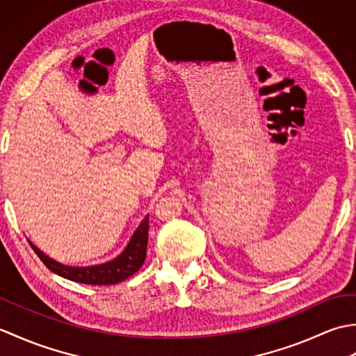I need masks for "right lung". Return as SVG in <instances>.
Wrapping results in <instances>:
<instances>
[{"instance_id":"add662e5","label":"right lung","mask_w":356,"mask_h":356,"mask_svg":"<svg viewBox=\"0 0 356 356\" xmlns=\"http://www.w3.org/2000/svg\"><path fill=\"white\" fill-rule=\"evenodd\" d=\"M148 228L149 223L147 214L138 226V229L133 232L130 241H128L122 252L110 261L93 264V266H69V264H63L50 259L49 255H45L32 241H29V243L33 248V251L38 254L45 266L59 277L84 284H116L136 274L140 269L143 261H145Z\"/></svg>"}]
</instances>
